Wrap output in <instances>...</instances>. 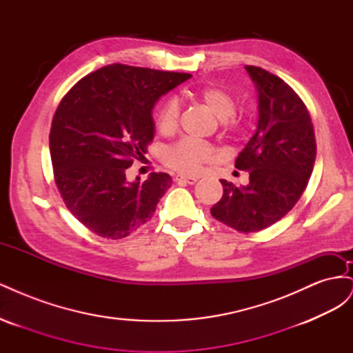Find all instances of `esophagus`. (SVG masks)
Instances as JSON below:
<instances>
[{
  "instance_id": "obj_1",
  "label": "esophagus",
  "mask_w": 353,
  "mask_h": 353,
  "mask_svg": "<svg viewBox=\"0 0 353 353\" xmlns=\"http://www.w3.org/2000/svg\"><path fill=\"white\" fill-rule=\"evenodd\" d=\"M175 181H176L178 184H190V185H193V184L197 183V178H194V176H181V175H178V176L175 178Z\"/></svg>"
}]
</instances>
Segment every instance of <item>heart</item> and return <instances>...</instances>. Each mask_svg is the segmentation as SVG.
Listing matches in <instances>:
<instances>
[{"label": "heart", "instance_id": "obj_1", "mask_svg": "<svg viewBox=\"0 0 353 353\" xmlns=\"http://www.w3.org/2000/svg\"><path fill=\"white\" fill-rule=\"evenodd\" d=\"M196 99L215 114L222 130L228 134H237L243 130L241 117L236 116V100L232 95L219 87H205L196 91ZM179 119V108L174 100L165 101L156 114L157 131L163 135L172 134ZM215 157V150L208 143L194 140H181L165 148V163L181 174H197L201 168L210 163Z\"/></svg>", "mask_w": 353, "mask_h": 353}]
</instances>
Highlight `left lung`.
<instances>
[{"mask_svg":"<svg viewBox=\"0 0 353 353\" xmlns=\"http://www.w3.org/2000/svg\"><path fill=\"white\" fill-rule=\"evenodd\" d=\"M245 70L258 90L259 109L256 132L236 159V168L249 172V184L221 179L223 194L210 213L240 232H256L285 216L301 199L316 143L311 116L290 85L262 68Z\"/></svg>","mask_w":353,"mask_h":353,"instance_id":"obj_1","label":"left lung"}]
</instances>
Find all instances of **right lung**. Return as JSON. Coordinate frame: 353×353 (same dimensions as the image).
I'll use <instances>...</instances> for the list:
<instances>
[{
  "mask_svg": "<svg viewBox=\"0 0 353 353\" xmlns=\"http://www.w3.org/2000/svg\"><path fill=\"white\" fill-rule=\"evenodd\" d=\"M190 78L114 63L61 99L50 131L54 179L66 208L94 234L123 239L154 215L172 178L159 172L130 183L125 172L153 141L154 103Z\"/></svg>",
  "mask_w": 353,
  "mask_h": 353,
  "instance_id": "obj_1",
  "label": "right lung"
}]
</instances>
